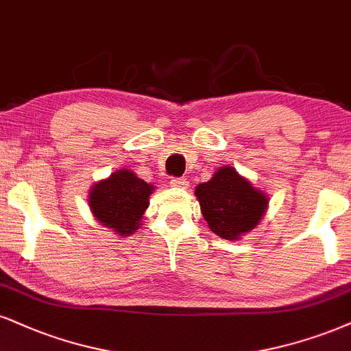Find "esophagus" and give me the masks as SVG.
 <instances>
[{
	"mask_svg": "<svg viewBox=\"0 0 351 351\" xmlns=\"http://www.w3.org/2000/svg\"><path fill=\"white\" fill-rule=\"evenodd\" d=\"M171 185H172V187H176V189H187L189 180L182 179V177H179V179H172Z\"/></svg>",
	"mask_w": 351,
	"mask_h": 351,
	"instance_id": "obj_1",
	"label": "esophagus"
}]
</instances>
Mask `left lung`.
Segmentation results:
<instances>
[{
	"label": "left lung",
	"mask_w": 351,
	"mask_h": 351,
	"mask_svg": "<svg viewBox=\"0 0 351 351\" xmlns=\"http://www.w3.org/2000/svg\"><path fill=\"white\" fill-rule=\"evenodd\" d=\"M205 221L215 234L232 241L252 231L265 215L268 198L231 166L219 167L195 189Z\"/></svg>",
	"instance_id": "8db88e82"
}]
</instances>
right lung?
<instances>
[{"mask_svg": "<svg viewBox=\"0 0 351 351\" xmlns=\"http://www.w3.org/2000/svg\"><path fill=\"white\" fill-rule=\"evenodd\" d=\"M153 185L127 169H120L107 179L94 184L89 206L96 219L117 234L130 236L140 229V221L149 205Z\"/></svg>", "mask_w": 351, "mask_h": 351, "instance_id": "obj_1", "label": "right lung"}]
</instances>
